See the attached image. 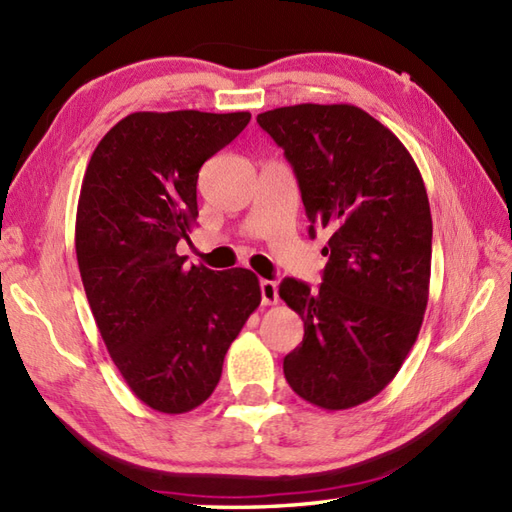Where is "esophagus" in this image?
<instances>
[{"instance_id": "esophagus-1", "label": "esophagus", "mask_w": 512, "mask_h": 512, "mask_svg": "<svg viewBox=\"0 0 512 512\" xmlns=\"http://www.w3.org/2000/svg\"><path fill=\"white\" fill-rule=\"evenodd\" d=\"M259 290H262V303H264V306H275L277 299H279V288H277L275 281L262 279V281H259Z\"/></svg>"}]
</instances>
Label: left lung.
<instances>
[{
    "label": "left lung",
    "instance_id": "obj_1",
    "mask_svg": "<svg viewBox=\"0 0 512 512\" xmlns=\"http://www.w3.org/2000/svg\"><path fill=\"white\" fill-rule=\"evenodd\" d=\"M284 149L314 226L330 228L323 284L286 277L279 297L303 321L284 358L288 385L321 409L380 394L418 339L429 299L431 211L405 145L354 105H290L257 116Z\"/></svg>",
    "mask_w": 512,
    "mask_h": 512
}]
</instances>
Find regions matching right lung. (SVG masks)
Returning a JSON list of instances; mask_svg holds the SVG:
<instances>
[{"mask_svg":"<svg viewBox=\"0 0 512 512\" xmlns=\"http://www.w3.org/2000/svg\"><path fill=\"white\" fill-rule=\"evenodd\" d=\"M248 112H136L96 145L76 209V259L118 372L162 413L191 411L220 383L228 347L262 301L246 268H184L200 167Z\"/></svg>","mask_w":512,"mask_h":512,"instance_id":"right-lung-1","label":"right lung"}]
</instances>
